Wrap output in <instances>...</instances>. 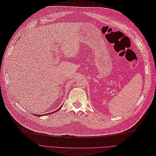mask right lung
<instances>
[{
	"instance_id": "1",
	"label": "right lung",
	"mask_w": 156,
	"mask_h": 156,
	"mask_svg": "<svg viewBox=\"0 0 156 156\" xmlns=\"http://www.w3.org/2000/svg\"><path fill=\"white\" fill-rule=\"evenodd\" d=\"M62 107V106H61L57 111H56H56H59V110L60 109V108H61V107ZM36 115V116H44V115ZM45 115H46V114H45Z\"/></svg>"
}]
</instances>
